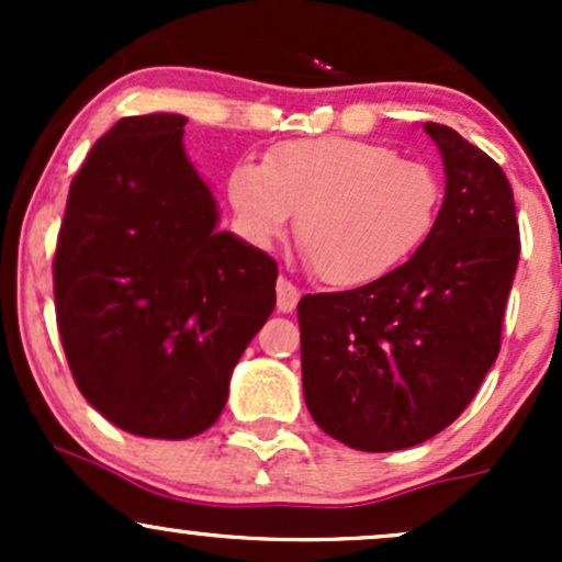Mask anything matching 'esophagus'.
Instances as JSON below:
<instances>
[{
	"instance_id": "obj_1",
	"label": "esophagus",
	"mask_w": 562,
	"mask_h": 562,
	"mask_svg": "<svg viewBox=\"0 0 562 562\" xmlns=\"http://www.w3.org/2000/svg\"><path fill=\"white\" fill-rule=\"evenodd\" d=\"M299 299H301V290L295 288L288 277H280V280H277V308H280L282 314H290L295 306H299Z\"/></svg>"
}]
</instances>
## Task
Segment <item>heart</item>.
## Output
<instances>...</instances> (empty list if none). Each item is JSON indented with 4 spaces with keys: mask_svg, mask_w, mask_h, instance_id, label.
Instances as JSON below:
<instances>
[{
    "mask_svg": "<svg viewBox=\"0 0 562 562\" xmlns=\"http://www.w3.org/2000/svg\"><path fill=\"white\" fill-rule=\"evenodd\" d=\"M229 203L250 240L267 245L299 216L295 240L325 285L364 288L423 248L441 211V177L378 142L288 139L229 173Z\"/></svg>",
    "mask_w": 562,
    "mask_h": 562,
    "instance_id": "heart-1",
    "label": "heart"
}]
</instances>
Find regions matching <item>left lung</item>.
I'll return each mask as SVG.
<instances>
[{
    "instance_id": "8db88e82",
    "label": "left lung",
    "mask_w": 562,
    "mask_h": 562,
    "mask_svg": "<svg viewBox=\"0 0 562 562\" xmlns=\"http://www.w3.org/2000/svg\"><path fill=\"white\" fill-rule=\"evenodd\" d=\"M423 128L447 171L423 248L372 285L299 301L303 398L351 449H409L441 434L499 353L520 256L513 187L454 128Z\"/></svg>"
}]
</instances>
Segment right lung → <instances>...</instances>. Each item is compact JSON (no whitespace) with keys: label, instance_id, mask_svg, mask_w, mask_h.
Masks as SVG:
<instances>
[{"label":"right lung","instance_id":"right-lung-1","mask_svg":"<svg viewBox=\"0 0 562 562\" xmlns=\"http://www.w3.org/2000/svg\"><path fill=\"white\" fill-rule=\"evenodd\" d=\"M184 124L128 115L94 142L53 261L57 330L83 398L126 434L169 441L218 420L277 303L272 256L216 229Z\"/></svg>","mask_w":562,"mask_h":562}]
</instances>
